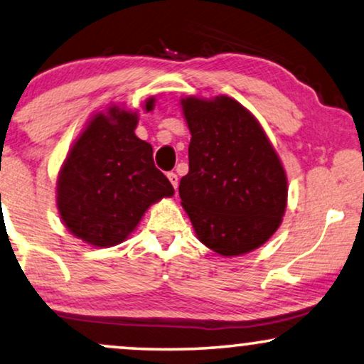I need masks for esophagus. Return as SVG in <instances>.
Returning <instances> with one entry per match:
<instances>
[{
  "label": "esophagus",
  "mask_w": 364,
  "mask_h": 364,
  "mask_svg": "<svg viewBox=\"0 0 364 364\" xmlns=\"http://www.w3.org/2000/svg\"><path fill=\"white\" fill-rule=\"evenodd\" d=\"M167 178H169V182L172 183V187L177 191V187H178V177H177V173H176V172H169V173H167Z\"/></svg>",
  "instance_id": "esophagus-1"
}]
</instances>
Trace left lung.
Listing matches in <instances>:
<instances>
[{
  "instance_id": "obj_1",
  "label": "left lung",
  "mask_w": 364,
  "mask_h": 364,
  "mask_svg": "<svg viewBox=\"0 0 364 364\" xmlns=\"http://www.w3.org/2000/svg\"><path fill=\"white\" fill-rule=\"evenodd\" d=\"M191 129L188 173L178 195L197 238L221 256L246 255L281 225L287 176L264 129L243 105L220 95L181 100Z\"/></svg>"
}]
</instances>
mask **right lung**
I'll use <instances>...</instances> for the list:
<instances>
[{
    "label": "right lung",
    "mask_w": 364,
    "mask_h": 364,
    "mask_svg": "<svg viewBox=\"0 0 364 364\" xmlns=\"http://www.w3.org/2000/svg\"><path fill=\"white\" fill-rule=\"evenodd\" d=\"M147 98L146 112L154 109ZM138 113L112 105L93 114L57 178V208L73 236L98 247L123 243L152 203L173 187L154 166L152 146L134 134Z\"/></svg>",
    "instance_id": "obj_1"
}]
</instances>
